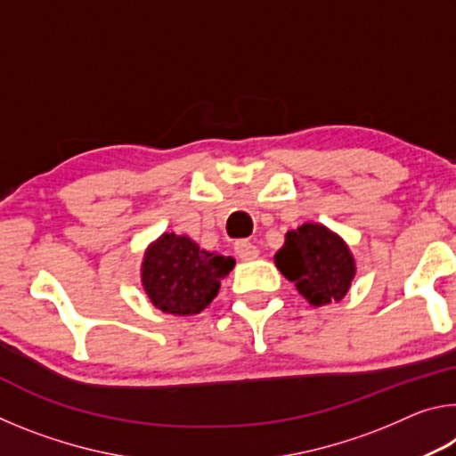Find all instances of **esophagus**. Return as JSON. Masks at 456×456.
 <instances>
[{"label":"esophagus","instance_id":"esophagus-1","mask_svg":"<svg viewBox=\"0 0 456 456\" xmlns=\"http://www.w3.org/2000/svg\"><path fill=\"white\" fill-rule=\"evenodd\" d=\"M235 253L239 259L249 261L259 256V249L251 241H247V239H239V241H235Z\"/></svg>","mask_w":456,"mask_h":456}]
</instances>
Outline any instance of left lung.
Wrapping results in <instances>:
<instances>
[{
	"mask_svg": "<svg viewBox=\"0 0 456 456\" xmlns=\"http://www.w3.org/2000/svg\"><path fill=\"white\" fill-rule=\"evenodd\" d=\"M275 265L315 307L339 302L356 275L348 245L320 223L288 231L283 247L275 253Z\"/></svg>",
	"mask_w": 456,
	"mask_h": 456,
	"instance_id": "obj_1",
	"label": "left lung"
}]
</instances>
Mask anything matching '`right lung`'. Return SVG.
<instances>
[{
    "label": "right lung",
    "instance_id": "add662e5",
    "mask_svg": "<svg viewBox=\"0 0 456 456\" xmlns=\"http://www.w3.org/2000/svg\"><path fill=\"white\" fill-rule=\"evenodd\" d=\"M233 257L209 253L192 239L163 233L142 259V288L154 307L173 315H195L219 293Z\"/></svg>",
    "mask_w": 456,
    "mask_h": 456
}]
</instances>
